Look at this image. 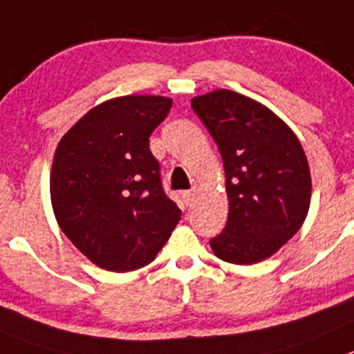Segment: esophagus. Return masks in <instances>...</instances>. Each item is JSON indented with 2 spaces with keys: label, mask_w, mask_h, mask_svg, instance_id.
<instances>
[{
  "label": "esophagus",
  "mask_w": 354,
  "mask_h": 354,
  "mask_svg": "<svg viewBox=\"0 0 354 354\" xmlns=\"http://www.w3.org/2000/svg\"><path fill=\"white\" fill-rule=\"evenodd\" d=\"M181 196H183L185 205H187V206L192 205V201H194V190H185V192L181 194Z\"/></svg>",
  "instance_id": "34e87169"
}]
</instances>
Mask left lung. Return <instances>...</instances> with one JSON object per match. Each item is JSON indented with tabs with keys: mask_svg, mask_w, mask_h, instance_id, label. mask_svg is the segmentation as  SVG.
Here are the masks:
<instances>
[{
	"mask_svg": "<svg viewBox=\"0 0 354 354\" xmlns=\"http://www.w3.org/2000/svg\"><path fill=\"white\" fill-rule=\"evenodd\" d=\"M190 102L224 160L229 216L209 240L213 252L232 264L268 259L307 218V155L288 123L254 98L215 90Z\"/></svg>",
	"mask_w": 354,
	"mask_h": 354,
	"instance_id": "left-lung-1",
	"label": "left lung"
}]
</instances>
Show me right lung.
I'll use <instances>...</instances> for the list:
<instances>
[{"mask_svg": "<svg viewBox=\"0 0 354 354\" xmlns=\"http://www.w3.org/2000/svg\"><path fill=\"white\" fill-rule=\"evenodd\" d=\"M171 106L173 100L160 95L111 98L88 111L56 148L50 167L54 216L98 268H142L181 218L149 151V136Z\"/></svg>", "mask_w": 354, "mask_h": 354, "instance_id": "add662e5", "label": "right lung"}]
</instances>
